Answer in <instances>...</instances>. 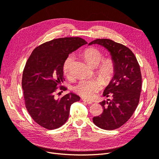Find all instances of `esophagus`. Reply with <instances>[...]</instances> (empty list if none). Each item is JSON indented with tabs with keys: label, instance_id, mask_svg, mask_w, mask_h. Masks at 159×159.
Wrapping results in <instances>:
<instances>
[{
	"label": "esophagus",
	"instance_id": "obj_1",
	"mask_svg": "<svg viewBox=\"0 0 159 159\" xmlns=\"http://www.w3.org/2000/svg\"><path fill=\"white\" fill-rule=\"evenodd\" d=\"M82 101H83L84 102H85V103H88V104H92V102H89V101L86 100V99H84V98L82 99Z\"/></svg>",
	"mask_w": 159,
	"mask_h": 159
}]
</instances>
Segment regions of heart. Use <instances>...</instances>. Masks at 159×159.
<instances>
[{"label": "heart", "mask_w": 159, "mask_h": 159, "mask_svg": "<svg viewBox=\"0 0 159 159\" xmlns=\"http://www.w3.org/2000/svg\"><path fill=\"white\" fill-rule=\"evenodd\" d=\"M83 56L88 63L92 67H96L102 60L97 69V74L107 84L111 80L115 71V63L114 60L111 57H105L103 60V54L99 50L93 47L86 48L83 52ZM74 64V56H69L66 60L64 64V74L70 78L71 76L72 66ZM102 88V82L98 79H82L77 84L74 90L76 93L82 96L87 99H92L95 95Z\"/></svg>", "instance_id": "heart-1"}]
</instances>
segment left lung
I'll list each match as a JSON object with an SVG mask.
<instances>
[{"instance_id": "left-lung-1", "label": "left lung", "mask_w": 159, "mask_h": 159, "mask_svg": "<svg viewBox=\"0 0 159 159\" xmlns=\"http://www.w3.org/2000/svg\"><path fill=\"white\" fill-rule=\"evenodd\" d=\"M95 44L107 49L115 63L113 78L103 93L112 99L100 102L103 113L93 118L96 126L111 131L125 123L137 107L142 85L141 69L135 56L127 46L109 39H96L89 45Z\"/></svg>"}]
</instances>
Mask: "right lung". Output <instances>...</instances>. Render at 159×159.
<instances>
[{
    "instance_id": "add662e5",
    "label": "right lung",
    "mask_w": 159,
    "mask_h": 159,
    "mask_svg": "<svg viewBox=\"0 0 159 159\" xmlns=\"http://www.w3.org/2000/svg\"><path fill=\"white\" fill-rule=\"evenodd\" d=\"M86 44L80 37L57 38L36 47L28 57L22 79L24 99L28 112L41 127L50 130L61 127L68 119L71 105L80 101L73 93L60 99L55 95L58 88L67 89L60 85L67 57Z\"/></svg>"
}]
</instances>
